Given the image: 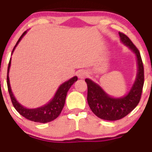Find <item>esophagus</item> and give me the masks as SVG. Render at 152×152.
<instances>
[{"mask_svg": "<svg viewBox=\"0 0 152 152\" xmlns=\"http://www.w3.org/2000/svg\"><path fill=\"white\" fill-rule=\"evenodd\" d=\"M87 75H88L87 72H86L85 70H81L79 73V75H78V76H79V78H80V79H84L85 77L87 76Z\"/></svg>", "mask_w": 152, "mask_h": 152, "instance_id": "1", "label": "esophagus"}]
</instances>
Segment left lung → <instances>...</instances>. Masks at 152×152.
<instances>
[{
  "label": "left lung",
  "mask_w": 152,
  "mask_h": 152,
  "mask_svg": "<svg viewBox=\"0 0 152 152\" xmlns=\"http://www.w3.org/2000/svg\"><path fill=\"white\" fill-rule=\"evenodd\" d=\"M119 35L121 42L128 46L137 57V76L129 93L122 98H112L91 79L85 80L88 86L87 101L91 111L105 120H117L129 114L139 103L144 85V67L139 50L125 34L120 32Z\"/></svg>",
  "instance_id": "1"
}]
</instances>
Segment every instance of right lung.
<instances>
[{
    "label": "right lung",
    "instance_id": "add662e5",
    "mask_svg": "<svg viewBox=\"0 0 152 152\" xmlns=\"http://www.w3.org/2000/svg\"><path fill=\"white\" fill-rule=\"evenodd\" d=\"M26 33V31L23 33V35L20 36L18 42H16V45L14 46L12 51L13 54V50H14L15 48L18 45L19 42L22 39L25 34ZM10 64H11V59L10 60L9 65H8L7 69V88L8 91H9L10 96V99H11L12 104H13V107H15L17 111L21 114L23 117L25 118L28 119V120H31V121H34V122L37 123H42V124H45V123H48L52 121V120H55L58 116L60 115V113H61L63 110V107L65 104V100H66V94L67 91H69V88L76 81H77V76H74L72 79H70L68 81L65 82L61 85L58 89H57V92H56L55 95L53 98V99L46 104L44 106L40 107H37L35 109H28L26 107H24L23 105L20 104L16 98H14L13 95V92L11 91V88H10V80H9V70L10 67Z\"/></svg>",
    "mask_w": 152,
    "mask_h": 152
}]
</instances>
